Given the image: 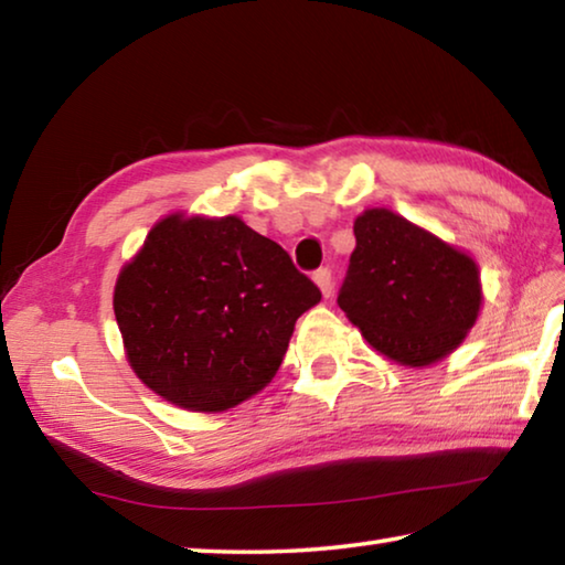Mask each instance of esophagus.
I'll use <instances>...</instances> for the list:
<instances>
[{"label":"esophagus","instance_id":"obj_1","mask_svg":"<svg viewBox=\"0 0 565 565\" xmlns=\"http://www.w3.org/2000/svg\"><path fill=\"white\" fill-rule=\"evenodd\" d=\"M313 281H317V286H319L323 296H331V291H333V279H331V269H329V266H323V269L313 271Z\"/></svg>","mask_w":565,"mask_h":565}]
</instances>
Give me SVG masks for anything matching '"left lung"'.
<instances>
[{"label": "left lung", "instance_id": "obj_1", "mask_svg": "<svg viewBox=\"0 0 565 565\" xmlns=\"http://www.w3.org/2000/svg\"><path fill=\"white\" fill-rule=\"evenodd\" d=\"M339 306L371 347L404 366H428L466 339L481 309L471 256L388 209L356 222Z\"/></svg>", "mask_w": 565, "mask_h": 565}]
</instances>
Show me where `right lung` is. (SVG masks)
Wrapping results in <instances>:
<instances>
[{
  "label": "right lung",
  "mask_w": 565,
  "mask_h": 565,
  "mask_svg": "<svg viewBox=\"0 0 565 565\" xmlns=\"http://www.w3.org/2000/svg\"><path fill=\"white\" fill-rule=\"evenodd\" d=\"M321 301L284 248L238 216H167L114 286L134 374L189 411H226L279 371L294 323Z\"/></svg>",
  "instance_id": "obj_1"
}]
</instances>
